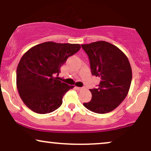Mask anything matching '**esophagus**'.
Returning a JSON list of instances; mask_svg holds the SVG:
<instances>
[{
  "label": "esophagus",
  "instance_id": "obj_1",
  "mask_svg": "<svg viewBox=\"0 0 151 151\" xmlns=\"http://www.w3.org/2000/svg\"><path fill=\"white\" fill-rule=\"evenodd\" d=\"M75 88L77 90H82L83 89V88H80V87H75Z\"/></svg>",
  "mask_w": 151,
  "mask_h": 151
}]
</instances>
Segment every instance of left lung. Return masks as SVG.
Returning <instances> with one entry per match:
<instances>
[{"label": "left lung", "mask_w": 151, "mask_h": 151, "mask_svg": "<svg viewBox=\"0 0 151 151\" xmlns=\"http://www.w3.org/2000/svg\"><path fill=\"white\" fill-rule=\"evenodd\" d=\"M81 46L89 57L92 74L100 79L98 88L90 90L91 101L83 105L98 114L111 111L123 102L130 88L132 70L128 58L104 41Z\"/></svg>", "instance_id": "1"}]
</instances>
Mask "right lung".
Wrapping results in <instances>:
<instances>
[{
    "label": "right lung",
    "instance_id": "right-lung-1",
    "mask_svg": "<svg viewBox=\"0 0 151 151\" xmlns=\"http://www.w3.org/2000/svg\"><path fill=\"white\" fill-rule=\"evenodd\" d=\"M81 49L79 44L47 42L32 47L17 68V88L25 105L38 114L58 109L67 91L73 88L59 81L60 68Z\"/></svg>",
    "mask_w": 151,
    "mask_h": 151
}]
</instances>
